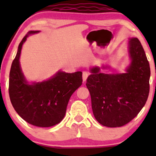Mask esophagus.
Returning a JSON list of instances; mask_svg holds the SVG:
<instances>
[{
	"label": "esophagus",
	"mask_w": 156,
	"mask_h": 156,
	"mask_svg": "<svg viewBox=\"0 0 156 156\" xmlns=\"http://www.w3.org/2000/svg\"><path fill=\"white\" fill-rule=\"evenodd\" d=\"M89 76V73L87 72V71H83V81L85 82L87 80V78Z\"/></svg>",
	"instance_id": "obj_1"
}]
</instances>
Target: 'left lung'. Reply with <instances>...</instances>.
<instances>
[{
    "label": "left lung",
    "instance_id": "1",
    "mask_svg": "<svg viewBox=\"0 0 156 156\" xmlns=\"http://www.w3.org/2000/svg\"><path fill=\"white\" fill-rule=\"evenodd\" d=\"M128 53L130 63L125 73L105 74L99 67H94L87 78L86 85L90 92L93 114L103 126L126 125L136 117L149 95L150 64L137 38L130 39Z\"/></svg>",
    "mask_w": 156,
    "mask_h": 156
}]
</instances>
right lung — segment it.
Segmentation results:
<instances>
[{"instance_id": "obj_1", "label": "right lung", "mask_w": 156, "mask_h": 156, "mask_svg": "<svg viewBox=\"0 0 156 156\" xmlns=\"http://www.w3.org/2000/svg\"><path fill=\"white\" fill-rule=\"evenodd\" d=\"M30 31L20 43L9 73V93L16 112L29 124L47 128L58 124L66 114L69 98L82 84V72L67 73L59 70L47 80L27 81L20 64L23 44Z\"/></svg>"}]
</instances>
